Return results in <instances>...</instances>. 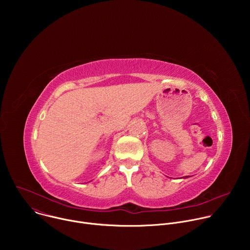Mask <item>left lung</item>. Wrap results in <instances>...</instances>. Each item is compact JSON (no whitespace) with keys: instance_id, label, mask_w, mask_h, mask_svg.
I'll list each match as a JSON object with an SVG mask.
<instances>
[{"instance_id":"obj_1","label":"left lung","mask_w":250,"mask_h":250,"mask_svg":"<svg viewBox=\"0 0 250 250\" xmlns=\"http://www.w3.org/2000/svg\"><path fill=\"white\" fill-rule=\"evenodd\" d=\"M183 178H187V176H186V177H183Z\"/></svg>"}]
</instances>
